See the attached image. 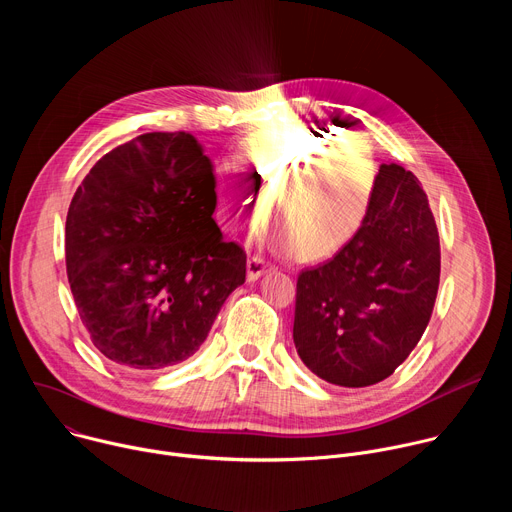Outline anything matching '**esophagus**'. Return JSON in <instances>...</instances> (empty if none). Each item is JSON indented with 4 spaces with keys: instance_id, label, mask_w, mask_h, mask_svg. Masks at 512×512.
Wrapping results in <instances>:
<instances>
[{
    "instance_id": "1",
    "label": "esophagus",
    "mask_w": 512,
    "mask_h": 512,
    "mask_svg": "<svg viewBox=\"0 0 512 512\" xmlns=\"http://www.w3.org/2000/svg\"><path fill=\"white\" fill-rule=\"evenodd\" d=\"M271 269V263H267L265 259H261V257H251L249 261H247V279L249 281H255V279H259L265 271H269Z\"/></svg>"
}]
</instances>
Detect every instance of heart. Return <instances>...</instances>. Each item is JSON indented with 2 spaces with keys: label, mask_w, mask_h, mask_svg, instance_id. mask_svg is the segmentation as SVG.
I'll use <instances>...</instances> for the list:
<instances>
[{
  "label": "heart",
  "mask_w": 512,
  "mask_h": 512,
  "mask_svg": "<svg viewBox=\"0 0 512 512\" xmlns=\"http://www.w3.org/2000/svg\"><path fill=\"white\" fill-rule=\"evenodd\" d=\"M332 140L318 129H285L247 139L237 152L243 180L261 200H271L277 214L281 237L275 241L289 245L302 261L324 259L356 235L377 184V162L369 145L360 139ZM289 197L295 202L281 211ZM216 204L231 231L249 227L261 216L259 200L225 174L216 178Z\"/></svg>",
  "instance_id": "1"
}]
</instances>
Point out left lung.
Here are the masks:
<instances>
[{
    "mask_svg": "<svg viewBox=\"0 0 512 512\" xmlns=\"http://www.w3.org/2000/svg\"><path fill=\"white\" fill-rule=\"evenodd\" d=\"M440 285V237L419 180L383 164L367 216L328 261L298 277L294 344L338 387L381 383L417 346Z\"/></svg>",
    "mask_w": 512,
    "mask_h": 512,
    "instance_id": "1",
    "label": "left lung"
}]
</instances>
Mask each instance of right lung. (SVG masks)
<instances>
[{
  "mask_svg": "<svg viewBox=\"0 0 512 512\" xmlns=\"http://www.w3.org/2000/svg\"><path fill=\"white\" fill-rule=\"evenodd\" d=\"M214 174L186 133H145L103 156L66 214V273L95 348L131 371L190 358L247 255L214 223Z\"/></svg>",
  "mask_w": 512,
  "mask_h": 512,
  "instance_id": "add662e5",
  "label": "right lung"
}]
</instances>
